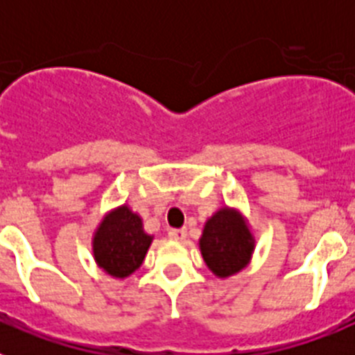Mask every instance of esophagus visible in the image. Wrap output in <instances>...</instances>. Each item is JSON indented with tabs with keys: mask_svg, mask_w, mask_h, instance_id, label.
<instances>
[{
	"mask_svg": "<svg viewBox=\"0 0 355 355\" xmlns=\"http://www.w3.org/2000/svg\"><path fill=\"white\" fill-rule=\"evenodd\" d=\"M168 236H171L172 240L183 241L184 238H187V229H171V231H168Z\"/></svg>",
	"mask_w": 355,
	"mask_h": 355,
	"instance_id": "esophagus-1",
	"label": "esophagus"
}]
</instances>
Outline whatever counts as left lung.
Returning a JSON list of instances; mask_svg holds the SVG:
<instances>
[{"mask_svg":"<svg viewBox=\"0 0 355 355\" xmlns=\"http://www.w3.org/2000/svg\"><path fill=\"white\" fill-rule=\"evenodd\" d=\"M199 245L209 270L218 277H229L247 266L254 238L236 209L222 208L206 222Z\"/></svg>","mask_w":355,"mask_h":355,"instance_id":"8db88e82","label":"left lung"}]
</instances>
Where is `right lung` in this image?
Wrapping results in <instances>:
<instances>
[{
	"instance_id": "obj_1",
	"label": "right lung",
	"mask_w": 355,
	"mask_h": 355,
	"mask_svg": "<svg viewBox=\"0 0 355 355\" xmlns=\"http://www.w3.org/2000/svg\"><path fill=\"white\" fill-rule=\"evenodd\" d=\"M153 236L144 231L142 218L128 206L114 209L103 218L94 234V258L106 274L128 277L146 258Z\"/></svg>"
}]
</instances>
